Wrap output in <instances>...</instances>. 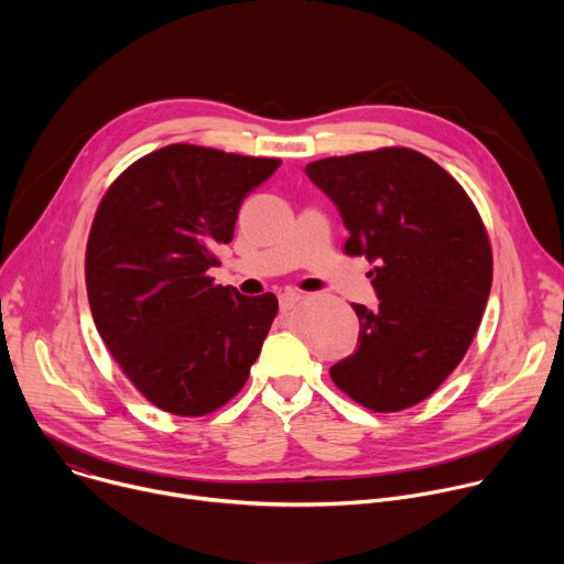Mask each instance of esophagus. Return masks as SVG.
Instances as JSON below:
<instances>
[{"instance_id": "34e87169", "label": "esophagus", "mask_w": 564, "mask_h": 564, "mask_svg": "<svg viewBox=\"0 0 564 564\" xmlns=\"http://www.w3.org/2000/svg\"><path fill=\"white\" fill-rule=\"evenodd\" d=\"M303 299H305V296H303L301 292H285V294H281V296H279V305H281V312H288V310H292V307H294V305H299Z\"/></svg>"}]
</instances>
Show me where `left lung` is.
Returning a JSON list of instances; mask_svg holds the SVG:
<instances>
[{"label":"left lung","instance_id":"left-lung-1","mask_svg":"<svg viewBox=\"0 0 564 564\" xmlns=\"http://www.w3.org/2000/svg\"><path fill=\"white\" fill-rule=\"evenodd\" d=\"M341 212L344 252L375 263V310L352 303L359 339L330 377L357 404L397 413L459 366L494 283L491 240L464 187L429 155L381 147L305 167Z\"/></svg>","mask_w":564,"mask_h":564}]
</instances>
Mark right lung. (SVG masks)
<instances>
[{
  "instance_id": "1",
  "label": "right lung",
  "mask_w": 564,
  "mask_h": 564,
  "mask_svg": "<svg viewBox=\"0 0 564 564\" xmlns=\"http://www.w3.org/2000/svg\"><path fill=\"white\" fill-rule=\"evenodd\" d=\"M279 158L167 144L131 163L91 223L85 279L96 328L120 370L160 411L203 417L250 377L279 312L272 292L216 285V248Z\"/></svg>"
}]
</instances>
